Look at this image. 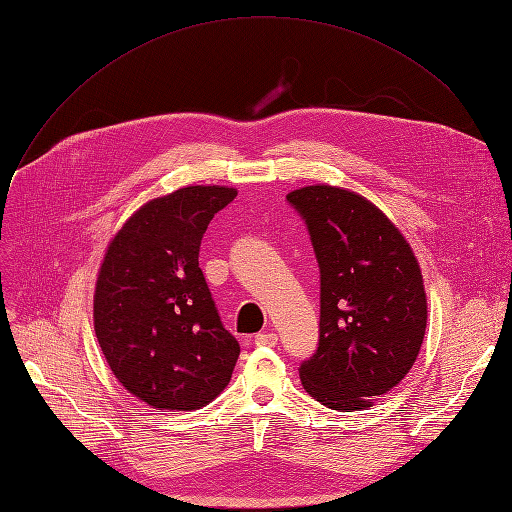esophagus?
I'll return each mask as SVG.
<instances>
[{"label": "esophagus", "instance_id": "1", "mask_svg": "<svg viewBox=\"0 0 512 512\" xmlns=\"http://www.w3.org/2000/svg\"><path fill=\"white\" fill-rule=\"evenodd\" d=\"M257 346H276L278 344V334L276 332H263L255 336Z\"/></svg>", "mask_w": 512, "mask_h": 512}]
</instances>
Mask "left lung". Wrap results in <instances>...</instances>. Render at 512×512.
I'll return each mask as SVG.
<instances>
[{"instance_id": "left-lung-1", "label": "left lung", "mask_w": 512, "mask_h": 512, "mask_svg": "<svg viewBox=\"0 0 512 512\" xmlns=\"http://www.w3.org/2000/svg\"><path fill=\"white\" fill-rule=\"evenodd\" d=\"M307 224L319 265V342L303 388L328 409H367L413 367L427 301L411 245L357 193L317 184L286 195Z\"/></svg>"}]
</instances>
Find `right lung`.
Instances as JSON below:
<instances>
[{
	"mask_svg": "<svg viewBox=\"0 0 512 512\" xmlns=\"http://www.w3.org/2000/svg\"><path fill=\"white\" fill-rule=\"evenodd\" d=\"M236 197L226 186H186L145 203L103 257L95 334L118 382L159 411L205 407L240 355L199 267L203 234Z\"/></svg>",
	"mask_w": 512,
	"mask_h": 512,
	"instance_id": "add662e5",
	"label": "right lung"
}]
</instances>
